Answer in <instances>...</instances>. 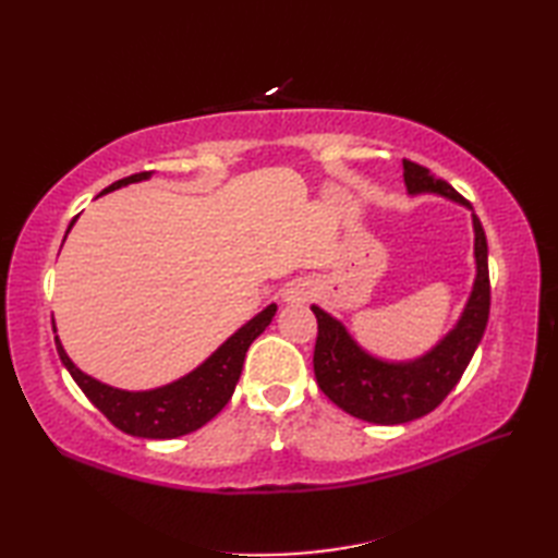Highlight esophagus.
Here are the masks:
<instances>
[{
  "label": "esophagus",
  "mask_w": 558,
  "mask_h": 558,
  "mask_svg": "<svg viewBox=\"0 0 558 558\" xmlns=\"http://www.w3.org/2000/svg\"><path fill=\"white\" fill-rule=\"evenodd\" d=\"M312 298L310 282H292V286L286 290V302L290 304H302Z\"/></svg>",
  "instance_id": "esophagus-1"
}]
</instances>
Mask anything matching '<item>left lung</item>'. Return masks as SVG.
<instances>
[{"label": "left lung", "mask_w": 558, "mask_h": 558, "mask_svg": "<svg viewBox=\"0 0 558 558\" xmlns=\"http://www.w3.org/2000/svg\"><path fill=\"white\" fill-rule=\"evenodd\" d=\"M402 168L410 194L436 192L472 208L468 198H462L446 180H436L424 165L402 160ZM472 222L477 258L475 288L458 326L426 357L410 364L378 362L354 345L348 330L333 316L312 306L318 324L314 345L316 384L340 410L364 422L402 424L436 410L456 388L484 336L492 304L487 234L477 216H472Z\"/></svg>", "instance_id": "1"}]
</instances>
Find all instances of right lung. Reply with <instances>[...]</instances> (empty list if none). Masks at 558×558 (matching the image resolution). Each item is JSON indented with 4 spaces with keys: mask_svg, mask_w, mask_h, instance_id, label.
<instances>
[{
    "mask_svg": "<svg viewBox=\"0 0 558 558\" xmlns=\"http://www.w3.org/2000/svg\"><path fill=\"white\" fill-rule=\"evenodd\" d=\"M148 177L150 172L129 174L124 180H117L114 184H110L105 192H112V189H120L132 182L148 180ZM74 222L76 218L71 220V225ZM276 310L278 306L270 304L268 310L254 316L252 322L236 330L225 345H220L189 376L170 386L144 390V393H129V390L110 388L96 381V378L86 376L66 357L64 348L59 345V338H54V342L59 360L64 362L71 378H74L78 388L86 393V398L117 426V429L141 438H174L201 429V426L210 422L225 405H228V400L234 393V386L240 381L246 350L260 333H264L266 326L272 322V316H276Z\"/></svg>",
    "mask_w": 558,
    "mask_h": 558,
    "instance_id": "right-lung-1",
    "label": "right lung"
}]
</instances>
